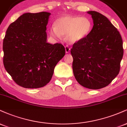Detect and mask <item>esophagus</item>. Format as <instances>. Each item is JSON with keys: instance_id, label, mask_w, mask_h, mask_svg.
<instances>
[{"instance_id": "1", "label": "esophagus", "mask_w": 127, "mask_h": 127, "mask_svg": "<svg viewBox=\"0 0 127 127\" xmlns=\"http://www.w3.org/2000/svg\"><path fill=\"white\" fill-rule=\"evenodd\" d=\"M65 52H66V53H68V52H70V48L68 46H65Z\"/></svg>"}]
</instances>
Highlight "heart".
Instances as JSON below:
<instances>
[{
	"mask_svg": "<svg viewBox=\"0 0 127 127\" xmlns=\"http://www.w3.org/2000/svg\"><path fill=\"white\" fill-rule=\"evenodd\" d=\"M93 28V23L87 17L65 15L54 22V27L49 30L51 36L55 38L61 36L71 43L82 40L89 35Z\"/></svg>",
	"mask_w": 127,
	"mask_h": 127,
	"instance_id": "obj_1",
	"label": "heart"
}]
</instances>
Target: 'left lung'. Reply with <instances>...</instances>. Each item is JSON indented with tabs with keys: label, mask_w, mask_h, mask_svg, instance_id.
I'll use <instances>...</instances> for the list:
<instances>
[{
	"label": "left lung",
	"mask_w": 127,
	"mask_h": 127,
	"mask_svg": "<svg viewBox=\"0 0 127 127\" xmlns=\"http://www.w3.org/2000/svg\"><path fill=\"white\" fill-rule=\"evenodd\" d=\"M87 13L94 26L89 35L71 49L73 72L80 85L98 90L110 84L119 74L123 42L118 30L105 16L96 11Z\"/></svg>",
	"instance_id": "8db88e82"
}]
</instances>
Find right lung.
<instances>
[{
  "label": "right lung",
  "instance_id": "obj_1",
  "mask_svg": "<svg viewBox=\"0 0 127 127\" xmlns=\"http://www.w3.org/2000/svg\"><path fill=\"white\" fill-rule=\"evenodd\" d=\"M50 13H26L9 26L3 42V65L17 85L38 88L49 83L64 56L61 43L46 42Z\"/></svg>",
  "mask_w": 127,
  "mask_h": 127
}]
</instances>
